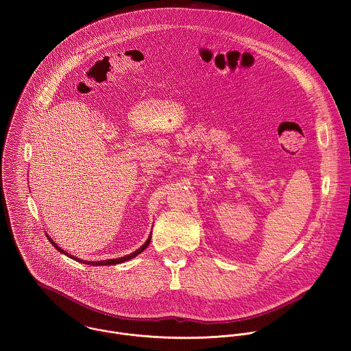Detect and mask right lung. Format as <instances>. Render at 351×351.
<instances>
[{"mask_svg": "<svg viewBox=\"0 0 351 351\" xmlns=\"http://www.w3.org/2000/svg\"><path fill=\"white\" fill-rule=\"evenodd\" d=\"M47 238H49V241H50L51 245L56 249L58 251H60L62 254H64V255H67L69 258H71V259H74V261H77V262H81V263H86V265H93V266H101V265H117V263H121V262H125V261H130V259H132V258H135L138 254H141L142 251L145 250V249H147V246L150 245L151 241V235L149 237V239L146 241V243L141 247V249H138L136 251H134L132 254H130V255H125V256H120V258H114V259H105V261H97V262H90V261H82V259H80V258H77V256H74V255H70V254H67L66 251L62 250L52 239H51L50 237L47 235Z\"/></svg>", "mask_w": 351, "mask_h": 351, "instance_id": "obj_1", "label": "right lung"}]
</instances>
